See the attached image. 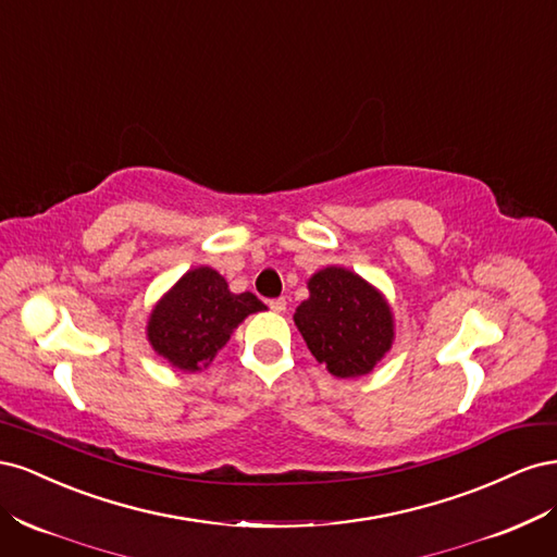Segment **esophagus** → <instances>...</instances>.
Listing matches in <instances>:
<instances>
[{
  "instance_id": "obj_1",
  "label": "esophagus",
  "mask_w": 557,
  "mask_h": 557,
  "mask_svg": "<svg viewBox=\"0 0 557 557\" xmlns=\"http://www.w3.org/2000/svg\"><path fill=\"white\" fill-rule=\"evenodd\" d=\"M285 307H288V301H285V297H276V299H269V309H272L274 313H283Z\"/></svg>"
}]
</instances>
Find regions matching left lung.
<instances>
[{"mask_svg":"<svg viewBox=\"0 0 557 557\" xmlns=\"http://www.w3.org/2000/svg\"><path fill=\"white\" fill-rule=\"evenodd\" d=\"M295 325L311 356L339 379L372 372L395 339L385 297L344 267H325L309 278V299L297 307Z\"/></svg>","mask_w":557,"mask_h":557,"instance_id":"8db88e82","label":"left lung"}]
</instances>
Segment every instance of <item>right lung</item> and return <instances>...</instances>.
Instances as JSON below:
<instances>
[{"mask_svg":"<svg viewBox=\"0 0 557 557\" xmlns=\"http://www.w3.org/2000/svg\"><path fill=\"white\" fill-rule=\"evenodd\" d=\"M267 307L252 293L234 295L211 267L190 269L148 318V342L160 358L183 372H199L250 313Z\"/></svg>","mask_w":557,"mask_h":557,"instance_id":"add662e5","label":"right lung"}]
</instances>
